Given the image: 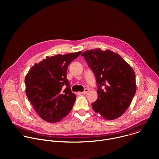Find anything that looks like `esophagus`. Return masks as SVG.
Returning a JSON list of instances; mask_svg holds the SVG:
<instances>
[{
    "instance_id": "obj_1",
    "label": "esophagus",
    "mask_w": 159,
    "mask_h": 159,
    "mask_svg": "<svg viewBox=\"0 0 159 159\" xmlns=\"http://www.w3.org/2000/svg\"><path fill=\"white\" fill-rule=\"evenodd\" d=\"M89 89H85L84 91L82 93V94H86L89 92Z\"/></svg>"
}]
</instances>
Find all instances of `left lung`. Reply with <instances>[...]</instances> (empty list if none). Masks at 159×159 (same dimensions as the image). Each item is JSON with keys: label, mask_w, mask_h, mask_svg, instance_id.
Segmentation results:
<instances>
[{"label": "left lung", "mask_w": 159, "mask_h": 159, "mask_svg": "<svg viewBox=\"0 0 159 159\" xmlns=\"http://www.w3.org/2000/svg\"><path fill=\"white\" fill-rule=\"evenodd\" d=\"M96 77L98 99L93 109L105 119L120 117L129 106L135 94V74L118 53L97 48L82 55Z\"/></svg>", "instance_id": "1"}]
</instances>
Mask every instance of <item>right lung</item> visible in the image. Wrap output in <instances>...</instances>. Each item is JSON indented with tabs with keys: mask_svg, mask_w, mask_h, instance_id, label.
I'll use <instances>...</instances> for the list:
<instances>
[{
	"mask_svg": "<svg viewBox=\"0 0 159 159\" xmlns=\"http://www.w3.org/2000/svg\"><path fill=\"white\" fill-rule=\"evenodd\" d=\"M81 53L47 57L35 63L27 74L25 80L26 96L43 120L58 122L72 110L76 96L66 79V69Z\"/></svg>",
	"mask_w": 159,
	"mask_h": 159,
	"instance_id": "right-lung-1",
	"label": "right lung"
}]
</instances>
